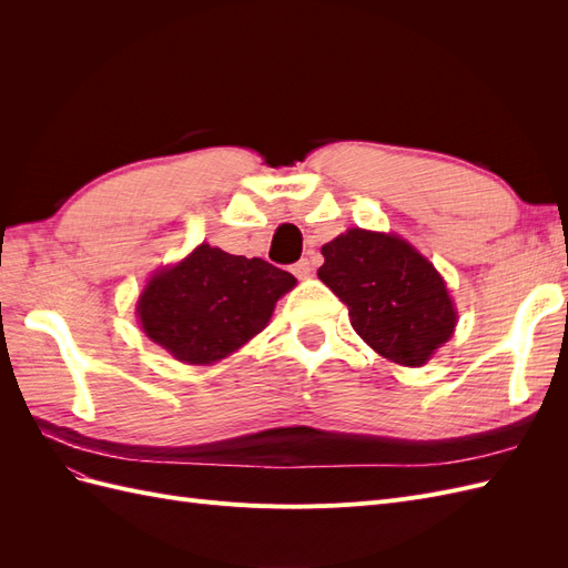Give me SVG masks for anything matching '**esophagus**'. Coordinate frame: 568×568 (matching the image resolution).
<instances>
[{"label": "esophagus", "mask_w": 568, "mask_h": 568, "mask_svg": "<svg viewBox=\"0 0 568 568\" xmlns=\"http://www.w3.org/2000/svg\"><path fill=\"white\" fill-rule=\"evenodd\" d=\"M311 272H313V263L307 261V257H303V261H298L296 265H294V274L298 280H305V277H311Z\"/></svg>", "instance_id": "esophagus-1"}]
</instances>
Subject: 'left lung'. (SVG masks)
I'll use <instances>...</instances> for the list:
<instances>
[{"label":"left lung","instance_id":"8db88e82","mask_svg":"<svg viewBox=\"0 0 568 568\" xmlns=\"http://www.w3.org/2000/svg\"><path fill=\"white\" fill-rule=\"evenodd\" d=\"M317 277L348 305L357 336L405 367H422L455 332L457 311L434 263L398 234L353 227L322 246Z\"/></svg>","mask_w":568,"mask_h":568}]
</instances>
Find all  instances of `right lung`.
I'll use <instances>...</instances> for the list:
<instances>
[{
    "mask_svg": "<svg viewBox=\"0 0 568 568\" xmlns=\"http://www.w3.org/2000/svg\"><path fill=\"white\" fill-rule=\"evenodd\" d=\"M296 277L263 257L201 244L159 270L136 301L144 334L186 365H213L265 329Z\"/></svg>",
    "mask_w": 568,
    "mask_h": 568,
    "instance_id": "add662e5",
    "label": "right lung"
}]
</instances>
